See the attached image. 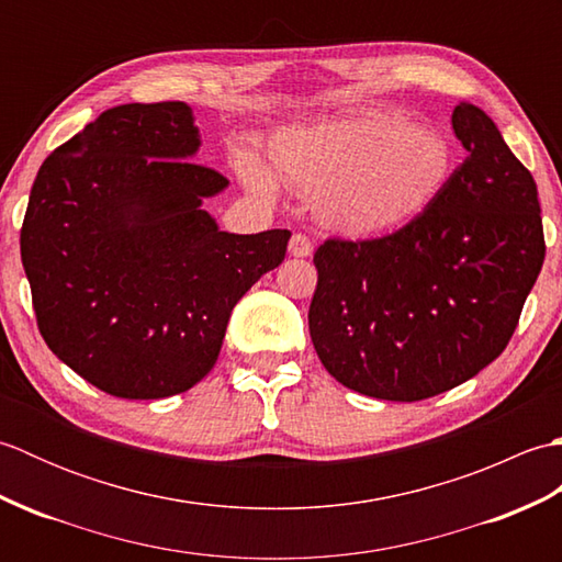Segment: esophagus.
<instances>
[{
	"mask_svg": "<svg viewBox=\"0 0 562 562\" xmlns=\"http://www.w3.org/2000/svg\"><path fill=\"white\" fill-rule=\"evenodd\" d=\"M290 256L292 258H308L312 256V241L304 234H294L290 238Z\"/></svg>",
	"mask_w": 562,
	"mask_h": 562,
	"instance_id": "1",
	"label": "esophagus"
}]
</instances>
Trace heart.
Instances as JSON below:
<instances>
[{"mask_svg": "<svg viewBox=\"0 0 562 562\" xmlns=\"http://www.w3.org/2000/svg\"><path fill=\"white\" fill-rule=\"evenodd\" d=\"M272 171L254 154H238L244 188L274 200L278 181L312 202L321 229L364 241L401 229L445 190L453 151L437 127L405 115L362 109L312 125L274 133L268 145Z\"/></svg>", "mask_w": 562, "mask_h": 562, "instance_id": "b5f03b06", "label": "heart"}]
</instances>
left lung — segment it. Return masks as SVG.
<instances>
[{
  "instance_id": "8db88e82",
  "label": "left lung",
  "mask_w": 562,
  "mask_h": 562,
  "mask_svg": "<svg viewBox=\"0 0 562 562\" xmlns=\"http://www.w3.org/2000/svg\"><path fill=\"white\" fill-rule=\"evenodd\" d=\"M453 135L469 157L423 214L374 241L316 250L308 306L318 360L342 386L423 401L497 360L539 278V190L479 105L461 101Z\"/></svg>"
}]
</instances>
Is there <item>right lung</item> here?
<instances>
[{
    "mask_svg": "<svg viewBox=\"0 0 562 562\" xmlns=\"http://www.w3.org/2000/svg\"><path fill=\"white\" fill-rule=\"evenodd\" d=\"M183 101L125 103L59 145L35 176L21 262L47 348L117 398L193 389L236 302L284 260L290 232H222L202 202L229 181L195 164Z\"/></svg>",
    "mask_w": 562,
    "mask_h": 562,
    "instance_id": "obj_1",
    "label": "right lung"
}]
</instances>
